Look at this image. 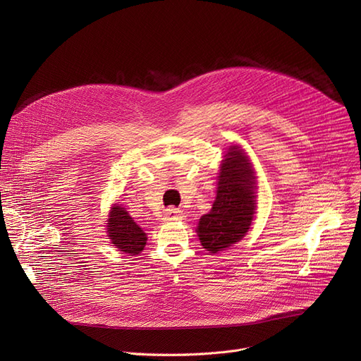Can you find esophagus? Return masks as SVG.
<instances>
[{"label":"esophagus","mask_w":361,"mask_h":361,"mask_svg":"<svg viewBox=\"0 0 361 361\" xmlns=\"http://www.w3.org/2000/svg\"><path fill=\"white\" fill-rule=\"evenodd\" d=\"M181 218H183V212L176 207H170L165 210V221H178Z\"/></svg>","instance_id":"34e87169"}]
</instances>
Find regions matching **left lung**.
Returning <instances> with one entry per match:
<instances>
[{
  "label": "left lung",
  "instance_id": "8db88e82",
  "mask_svg": "<svg viewBox=\"0 0 361 361\" xmlns=\"http://www.w3.org/2000/svg\"><path fill=\"white\" fill-rule=\"evenodd\" d=\"M218 195L202 216L197 233L207 251L216 254L238 243L250 229L255 213L254 171L247 157L232 147L221 166Z\"/></svg>",
  "mask_w": 361,
  "mask_h": 361
}]
</instances>
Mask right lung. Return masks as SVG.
Instances as JSON below:
<instances>
[{
    "label": "right lung",
    "mask_w": 361,
    "mask_h": 361,
    "mask_svg": "<svg viewBox=\"0 0 361 361\" xmlns=\"http://www.w3.org/2000/svg\"><path fill=\"white\" fill-rule=\"evenodd\" d=\"M107 232L116 248L130 255H137L147 244V233L143 232L120 206H114L109 216Z\"/></svg>",
    "instance_id": "right-lung-1"
}]
</instances>
